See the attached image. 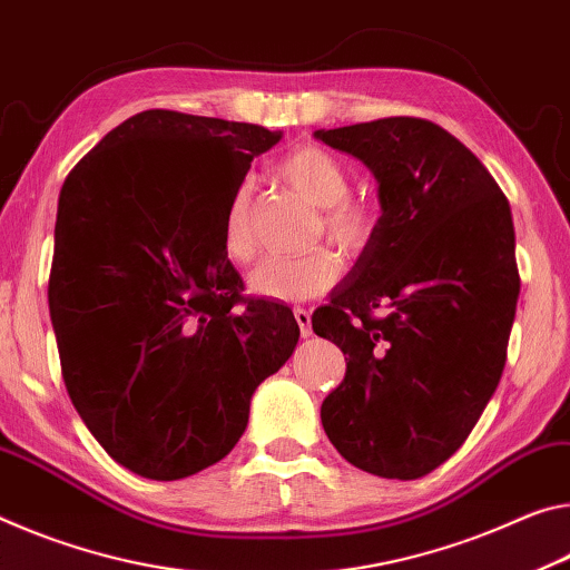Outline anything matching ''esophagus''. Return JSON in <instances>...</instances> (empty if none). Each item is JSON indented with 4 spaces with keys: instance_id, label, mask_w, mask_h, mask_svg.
<instances>
[{
    "instance_id": "obj_1",
    "label": "esophagus",
    "mask_w": 570,
    "mask_h": 570,
    "mask_svg": "<svg viewBox=\"0 0 570 570\" xmlns=\"http://www.w3.org/2000/svg\"><path fill=\"white\" fill-rule=\"evenodd\" d=\"M295 321L301 325V335L303 338H311L313 328H311V313L305 311V307H295Z\"/></svg>"
}]
</instances>
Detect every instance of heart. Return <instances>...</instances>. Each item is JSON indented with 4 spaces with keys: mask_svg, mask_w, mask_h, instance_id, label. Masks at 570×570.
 Listing matches in <instances>:
<instances>
[{
    "mask_svg": "<svg viewBox=\"0 0 570 570\" xmlns=\"http://www.w3.org/2000/svg\"><path fill=\"white\" fill-rule=\"evenodd\" d=\"M277 174L321 207L318 229L335 247L358 252L366 247L376 214L366 202L348 197L351 174L338 156L321 146H301L277 164ZM222 247L232 263H249L255 257L252 237V186L239 184L224 209ZM341 257L328 247H318L297 257H267L249 273V291L267 301L297 303L328 291L341 277Z\"/></svg>",
    "mask_w": 570,
    "mask_h": 570,
    "instance_id": "obj_1",
    "label": "heart"
}]
</instances>
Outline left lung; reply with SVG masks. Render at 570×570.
Masks as SVG:
<instances>
[{"instance_id":"1","label":"left lung","mask_w":570,"mask_h":570,"mask_svg":"<svg viewBox=\"0 0 570 570\" xmlns=\"http://www.w3.org/2000/svg\"><path fill=\"white\" fill-rule=\"evenodd\" d=\"M379 181L381 217L361 257L313 313L346 356L323 429L363 472L416 480L460 450L495 394L520 295L505 194L432 120L315 130Z\"/></svg>"}]
</instances>
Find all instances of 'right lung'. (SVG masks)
I'll return each instance as SVG.
<instances>
[{
  "label": "right lung",
  "instance_id": "right-lung-1",
  "mask_svg": "<svg viewBox=\"0 0 570 570\" xmlns=\"http://www.w3.org/2000/svg\"><path fill=\"white\" fill-rule=\"evenodd\" d=\"M279 138L144 110L62 184L50 273L62 379L102 450L141 478L227 456L255 389L293 356V311L247 301L222 247L232 194Z\"/></svg>",
  "mask_w": 570,
  "mask_h": 570
}]
</instances>
